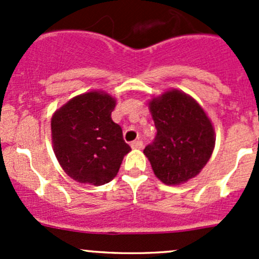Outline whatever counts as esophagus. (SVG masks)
Segmentation results:
<instances>
[{"mask_svg": "<svg viewBox=\"0 0 259 259\" xmlns=\"http://www.w3.org/2000/svg\"><path fill=\"white\" fill-rule=\"evenodd\" d=\"M130 145H132L133 149H143V142H140V140H135Z\"/></svg>", "mask_w": 259, "mask_h": 259, "instance_id": "obj_1", "label": "esophagus"}]
</instances>
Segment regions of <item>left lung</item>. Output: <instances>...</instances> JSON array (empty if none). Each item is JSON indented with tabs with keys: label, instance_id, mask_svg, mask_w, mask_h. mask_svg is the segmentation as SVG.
Returning <instances> with one entry per match:
<instances>
[{
	"label": "left lung",
	"instance_id": "obj_1",
	"mask_svg": "<svg viewBox=\"0 0 259 259\" xmlns=\"http://www.w3.org/2000/svg\"><path fill=\"white\" fill-rule=\"evenodd\" d=\"M156 127L153 144L144 149L155 177L166 185H180L202 171L215 145L210 119L197 100L171 89L149 101Z\"/></svg>",
	"mask_w": 259,
	"mask_h": 259
}]
</instances>
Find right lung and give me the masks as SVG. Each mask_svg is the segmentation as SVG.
I'll return each mask as SVG.
<instances>
[{
    "label": "right lung",
    "instance_id": "add662e5",
    "mask_svg": "<svg viewBox=\"0 0 259 259\" xmlns=\"http://www.w3.org/2000/svg\"><path fill=\"white\" fill-rule=\"evenodd\" d=\"M116 99L93 90L70 99L51 117L54 153L65 173L81 184L99 187L116 177L132 150L111 119Z\"/></svg>",
    "mask_w": 259,
    "mask_h": 259
}]
</instances>
